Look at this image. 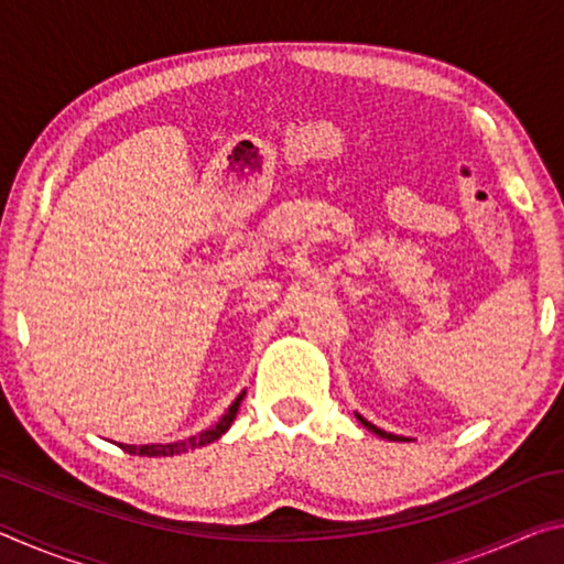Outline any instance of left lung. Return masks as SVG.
<instances>
[{
	"instance_id": "8db88e82",
	"label": "left lung",
	"mask_w": 564,
	"mask_h": 564,
	"mask_svg": "<svg viewBox=\"0 0 564 564\" xmlns=\"http://www.w3.org/2000/svg\"><path fill=\"white\" fill-rule=\"evenodd\" d=\"M356 417L360 420V425H366L368 431H370V433H376L378 437H388V441H393V443H395V441H398V443H403V441H405V437H400V435H393V433H386V431H380V427H376L373 423H368V420L362 417V415H358V413H356Z\"/></svg>"
}]
</instances>
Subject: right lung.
<instances>
[{"mask_svg": "<svg viewBox=\"0 0 564 564\" xmlns=\"http://www.w3.org/2000/svg\"><path fill=\"white\" fill-rule=\"evenodd\" d=\"M243 395H246V390H243V393H238V398L234 400L231 405H228L226 413H224L221 417H218L216 425L206 427V431H202V433L186 437V441H176V443H151V445H127V443H117V445L121 447L123 453H129V455H147V457H169V455H181V453L196 451V447H202V445H208V443L218 441V437H221V435L228 431V427H231L234 417H236V413H238V405H241Z\"/></svg>", "mask_w": 564, "mask_h": 564, "instance_id": "right-lung-1", "label": "right lung"}]
</instances>
